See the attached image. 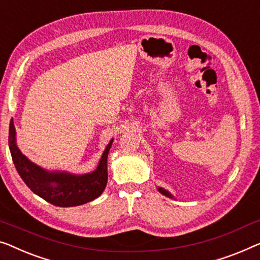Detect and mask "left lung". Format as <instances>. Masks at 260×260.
<instances>
[{"instance_id":"1","label":"left lung","mask_w":260,"mask_h":260,"mask_svg":"<svg viewBox=\"0 0 260 260\" xmlns=\"http://www.w3.org/2000/svg\"><path fill=\"white\" fill-rule=\"evenodd\" d=\"M158 191H159V192L161 193V194H164V196H167V197H169V198H172V196H171V193L169 192V191H167L165 189H161V187H158Z\"/></svg>"}]
</instances>
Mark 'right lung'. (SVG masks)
<instances>
[{
    "instance_id": "obj_1",
    "label": "right lung",
    "mask_w": 260,
    "mask_h": 260,
    "mask_svg": "<svg viewBox=\"0 0 260 260\" xmlns=\"http://www.w3.org/2000/svg\"><path fill=\"white\" fill-rule=\"evenodd\" d=\"M9 149L15 168L34 193L52 205L77 206L100 197L108 183V153L112 139L105 148L99 167L85 175H71L68 172H49L30 161L16 145V131L11 118L9 124Z\"/></svg>"
}]
</instances>
